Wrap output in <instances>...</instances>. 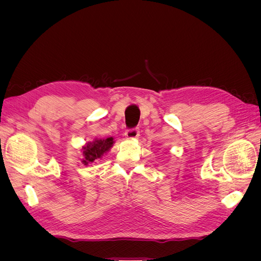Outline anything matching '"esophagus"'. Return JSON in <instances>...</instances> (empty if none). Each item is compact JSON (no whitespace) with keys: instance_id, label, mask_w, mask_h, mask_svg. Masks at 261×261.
I'll return each mask as SVG.
<instances>
[{"instance_id":"obj_1","label":"esophagus","mask_w":261,"mask_h":261,"mask_svg":"<svg viewBox=\"0 0 261 261\" xmlns=\"http://www.w3.org/2000/svg\"><path fill=\"white\" fill-rule=\"evenodd\" d=\"M139 136V129L134 128V129H128L125 133V138L126 139H136Z\"/></svg>"}]
</instances>
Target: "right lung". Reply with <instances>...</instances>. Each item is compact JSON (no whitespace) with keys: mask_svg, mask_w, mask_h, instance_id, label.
<instances>
[{"mask_svg":"<svg viewBox=\"0 0 261 261\" xmlns=\"http://www.w3.org/2000/svg\"><path fill=\"white\" fill-rule=\"evenodd\" d=\"M113 137L107 138H96L90 143H87L83 148V159L82 163L84 165L92 164L94 161L100 160L102 156L107 154L114 145Z\"/></svg>","mask_w":261,"mask_h":261,"instance_id":"right-lung-1","label":"right lung"}]
</instances>
